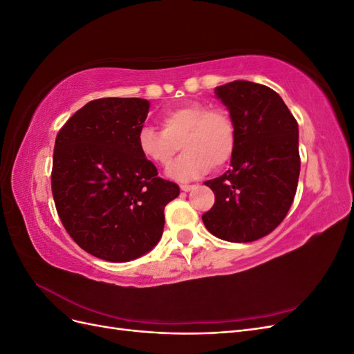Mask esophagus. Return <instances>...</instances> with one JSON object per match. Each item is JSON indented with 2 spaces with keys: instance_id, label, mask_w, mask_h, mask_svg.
Returning <instances> with one entry per match:
<instances>
[{
  "instance_id": "esophagus-1",
  "label": "esophagus",
  "mask_w": 354,
  "mask_h": 354,
  "mask_svg": "<svg viewBox=\"0 0 354 354\" xmlns=\"http://www.w3.org/2000/svg\"><path fill=\"white\" fill-rule=\"evenodd\" d=\"M180 189L183 190V192H190L192 189H194V186H192V185H181Z\"/></svg>"
}]
</instances>
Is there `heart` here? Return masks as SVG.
Returning a JSON list of instances; mask_svg holds the SVG:
<instances>
[{"label": "heart", "mask_w": 354, "mask_h": 354, "mask_svg": "<svg viewBox=\"0 0 354 354\" xmlns=\"http://www.w3.org/2000/svg\"><path fill=\"white\" fill-rule=\"evenodd\" d=\"M162 131L142 125L137 133L140 153L158 167H168L181 145L183 155L168 169L177 181L198 178L226 167L236 151L238 134L229 112L199 102L178 104L160 115Z\"/></svg>", "instance_id": "obj_1"}]
</instances>
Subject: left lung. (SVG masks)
Here are the masks:
<instances>
[{
	"mask_svg": "<svg viewBox=\"0 0 354 354\" xmlns=\"http://www.w3.org/2000/svg\"><path fill=\"white\" fill-rule=\"evenodd\" d=\"M236 125L230 169L205 181L216 195L202 216L209 233L227 242H252L274 230L294 201L298 176V124L276 91L251 81L216 87Z\"/></svg>",
	"mask_w": 354,
	"mask_h": 354,
	"instance_id": "8db88e82",
	"label": "left lung"
}]
</instances>
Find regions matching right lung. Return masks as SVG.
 I'll return each mask as SVG.
<instances>
[{
    "label": "right lung",
    "instance_id": "1",
    "mask_svg": "<svg viewBox=\"0 0 354 354\" xmlns=\"http://www.w3.org/2000/svg\"><path fill=\"white\" fill-rule=\"evenodd\" d=\"M149 106L137 97L88 102L56 137L51 190L57 214L84 251L106 261H131L153 250L164 208L180 195L137 147Z\"/></svg>",
    "mask_w": 354,
    "mask_h": 354
}]
</instances>
